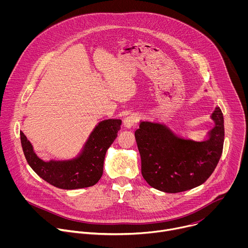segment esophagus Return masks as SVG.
I'll return each instance as SVG.
<instances>
[{"mask_svg":"<svg viewBox=\"0 0 248 248\" xmlns=\"http://www.w3.org/2000/svg\"><path fill=\"white\" fill-rule=\"evenodd\" d=\"M138 121H139L138 115H136V114H131V115H129L128 117H126V118L124 120V125L126 128H130V127H132Z\"/></svg>","mask_w":248,"mask_h":248,"instance_id":"esophagus-1","label":"esophagus"}]
</instances>
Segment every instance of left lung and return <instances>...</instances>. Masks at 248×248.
Here are the masks:
<instances>
[{
	"label": "left lung",
	"instance_id": "obj_1",
	"mask_svg": "<svg viewBox=\"0 0 248 248\" xmlns=\"http://www.w3.org/2000/svg\"><path fill=\"white\" fill-rule=\"evenodd\" d=\"M215 122L202 142L185 139L164 124L141 122L134 132L141 157V172L148 185L168 193H178L204 184L223 153L225 128L221 109L212 114Z\"/></svg>",
	"mask_w": 248,
	"mask_h": 248
}]
</instances>
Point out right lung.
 <instances>
[{
  "instance_id": "obj_1",
  "label": "right lung",
  "mask_w": 248,
  "mask_h": 248,
  "mask_svg": "<svg viewBox=\"0 0 248 248\" xmlns=\"http://www.w3.org/2000/svg\"><path fill=\"white\" fill-rule=\"evenodd\" d=\"M121 124V120H105L99 123L81 154L74 160L44 162L35 155L22 131L21 146L28 165L48 184L62 189L89 187L101 179L106 152L117 138Z\"/></svg>"
}]
</instances>
